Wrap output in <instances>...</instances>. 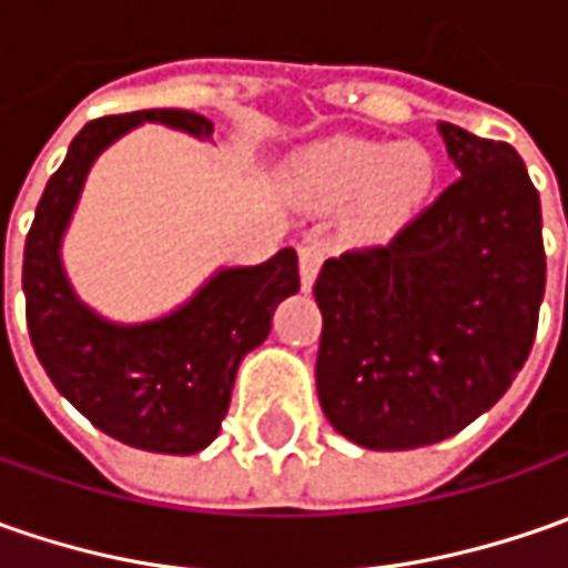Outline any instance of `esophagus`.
I'll return each instance as SVG.
<instances>
[{
    "label": "esophagus",
    "mask_w": 568,
    "mask_h": 568,
    "mask_svg": "<svg viewBox=\"0 0 568 568\" xmlns=\"http://www.w3.org/2000/svg\"><path fill=\"white\" fill-rule=\"evenodd\" d=\"M322 258H325V246H322L318 240H310V243L300 246V281H303V291L313 287Z\"/></svg>",
    "instance_id": "1"
}]
</instances>
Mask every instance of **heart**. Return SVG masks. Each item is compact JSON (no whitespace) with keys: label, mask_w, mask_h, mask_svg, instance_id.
I'll use <instances>...</instances> for the list:
<instances>
[{"label":"heart","mask_w":568,"mask_h":568,"mask_svg":"<svg viewBox=\"0 0 568 568\" xmlns=\"http://www.w3.org/2000/svg\"><path fill=\"white\" fill-rule=\"evenodd\" d=\"M303 176L318 205L332 207L361 195L354 227L373 236L424 202L436 164L420 144L335 139L306 158Z\"/></svg>","instance_id":"1"}]
</instances>
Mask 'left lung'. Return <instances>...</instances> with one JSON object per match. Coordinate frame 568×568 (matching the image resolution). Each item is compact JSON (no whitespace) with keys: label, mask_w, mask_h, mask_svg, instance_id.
<instances>
[{"label":"left lung","mask_w":568,"mask_h":568,"mask_svg":"<svg viewBox=\"0 0 568 568\" xmlns=\"http://www.w3.org/2000/svg\"><path fill=\"white\" fill-rule=\"evenodd\" d=\"M458 180L392 240L328 258L316 385L351 443H443L506 395L525 366L547 284L540 199L506 142L443 122Z\"/></svg>","instance_id":"left-lung-1"}]
</instances>
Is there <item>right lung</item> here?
Returning <instances> with one entry per match:
<instances>
[{"label":"right lung","mask_w":568,"mask_h":568,"mask_svg":"<svg viewBox=\"0 0 568 568\" xmlns=\"http://www.w3.org/2000/svg\"><path fill=\"white\" fill-rule=\"evenodd\" d=\"M139 122H166L202 139L214 132L192 110L100 116L78 132L28 230V332L55 388L106 436L144 452L192 455L221 433L240 361L268 338L277 303L300 291V268L294 250L255 268H227L183 310L148 325H110L81 306L59 265V240L94 158Z\"/></svg>","instance_id":"add662e5"}]
</instances>
